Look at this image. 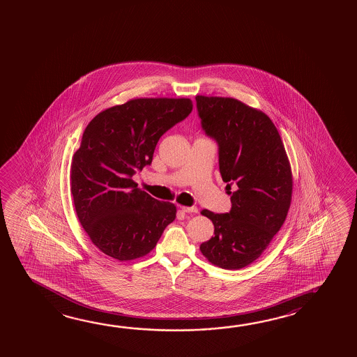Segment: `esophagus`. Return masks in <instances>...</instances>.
<instances>
[{
	"label": "esophagus",
	"mask_w": 357,
	"mask_h": 357,
	"mask_svg": "<svg viewBox=\"0 0 357 357\" xmlns=\"http://www.w3.org/2000/svg\"><path fill=\"white\" fill-rule=\"evenodd\" d=\"M181 209L184 213H198L197 206H181Z\"/></svg>",
	"instance_id": "obj_1"
}]
</instances>
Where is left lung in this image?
<instances>
[{
	"label": "left lung",
	"instance_id": "8db88e82",
	"mask_svg": "<svg viewBox=\"0 0 357 357\" xmlns=\"http://www.w3.org/2000/svg\"><path fill=\"white\" fill-rule=\"evenodd\" d=\"M205 135L219 146V170L231 209L202 211L214 224V236L200 252L222 269L255 261L287 219L291 203V167L274 123L264 112L228 97L197 96Z\"/></svg>",
	"mask_w": 357,
	"mask_h": 357
}]
</instances>
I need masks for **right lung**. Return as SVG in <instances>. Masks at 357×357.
I'll use <instances>...</instances> for the list:
<instances>
[{
  "mask_svg": "<svg viewBox=\"0 0 357 357\" xmlns=\"http://www.w3.org/2000/svg\"><path fill=\"white\" fill-rule=\"evenodd\" d=\"M192 109L189 98H137L88 123L70 164V193L81 225L105 255L144 257L176 219V205L152 198L132 176L152 163L159 138Z\"/></svg>",
  "mask_w": 357,
  "mask_h": 357,
  "instance_id": "add662e5",
  "label": "right lung"
}]
</instances>
